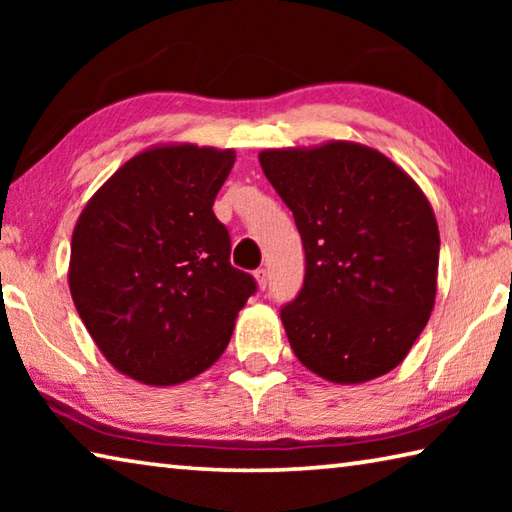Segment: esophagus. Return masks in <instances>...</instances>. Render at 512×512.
Masks as SVG:
<instances>
[{
    "mask_svg": "<svg viewBox=\"0 0 512 512\" xmlns=\"http://www.w3.org/2000/svg\"><path fill=\"white\" fill-rule=\"evenodd\" d=\"M255 282H257V289H259V291L266 289V284H268L266 268H257V271H255Z\"/></svg>",
    "mask_w": 512,
    "mask_h": 512,
    "instance_id": "esophagus-1",
    "label": "esophagus"
}]
</instances>
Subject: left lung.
I'll return each mask as SVG.
<instances>
[{
  "label": "left lung",
  "mask_w": 512,
  "mask_h": 512,
  "mask_svg": "<svg viewBox=\"0 0 512 512\" xmlns=\"http://www.w3.org/2000/svg\"><path fill=\"white\" fill-rule=\"evenodd\" d=\"M259 164L305 246V284L280 314L293 354L332 384L391 372L436 302L440 235L427 196L359 142L264 149Z\"/></svg>",
  "instance_id": "8db88e82"
}]
</instances>
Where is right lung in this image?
Segmentation results:
<instances>
[{"mask_svg": "<svg viewBox=\"0 0 512 512\" xmlns=\"http://www.w3.org/2000/svg\"><path fill=\"white\" fill-rule=\"evenodd\" d=\"M235 151L158 144L121 164L83 207L69 293L103 357L146 386L201 375L228 348L255 280L230 264L212 212Z\"/></svg>", "mask_w": 512, "mask_h": 512, "instance_id": "obj_1", "label": "right lung"}]
</instances>
